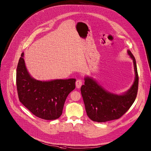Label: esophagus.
<instances>
[{
  "label": "esophagus",
  "mask_w": 151,
  "mask_h": 151,
  "mask_svg": "<svg viewBox=\"0 0 151 151\" xmlns=\"http://www.w3.org/2000/svg\"><path fill=\"white\" fill-rule=\"evenodd\" d=\"M82 84V81L81 79H77L76 81V87L77 88H80Z\"/></svg>",
  "instance_id": "1"
}]
</instances>
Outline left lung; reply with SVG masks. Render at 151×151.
Wrapping results in <instances>:
<instances>
[{"instance_id": "left-lung-1", "label": "left lung", "mask_w": 151, "mask_h": 151, "mask_svg": "<svg viewBox=\"0 0 151 151\" xmlns=\"http://www.w3.org/2000/svg\"><path fill=\"white\" fill-rule=\"evenodd\" d=\"M127 54L133 60L135 78L132 87L121 94L104 89L93 78L85 76L81 91L88 116L93 121L103 122L121 118L132 106L137 96L139 76L134 57L130 50Z\"/></svg>"}]
</instances>
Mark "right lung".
I'll return each instance as SVG.
<instances>
[{"mask_svg":"<svg viewBox=\"0 0 151 151\" xmlns=\"http://www.w3.org/2000/svg\"><path fill=\"white\" fill-rule=\"evenodd\" d=\"M24 54L21 55L16 74L20 102L38 118L45 120L58 118L68 96L75 88L76 79L36 80L26 68Z\"/></svg>","mask_w":151,"mask_h":151,"instance_id":"add662e5","label":"right lung"}]
</instances>
